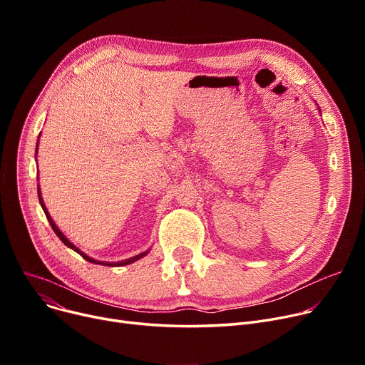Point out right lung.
I'll list each match as a JSON object with an SVG mask.
<instances>
[{"label": "right lung", "mask_w": 365, "mask_h": 365, "mask_svg": "<svg viewBox=\"0 0 365 365\" xmlns=\"http://www.w3.org/2000/svg\"><path fill=\"white\" fill-rule=\"evenodd\" d=\"M40 139V138H38ZM36 150H38V143H36ZM38 198H40V204H41V207H43V210H44V213H46V216H47V220L50 222V225H51V227H53V231H54V234L61 238V241L66 245V247H69V248H72L73 252H76L78 253L80 256H83L87 262H90V263H96V264H103V266H124V264H130V263H133V262H136V260H139V259H142L143 256H146L148 255V252H145V253H140V255H138V256H134V257H131V259H127V260H123V262H117V263H112V262H99V260H94V259H91V257H88L86 253H83L80 248H76L63 234H62V231L59 227L56 226V223L53 222V219L50 217V213L47 212V208H46V205H44V201H43V197H41V192H40V186H38Z\"/></svg>", "instance_id": "obj_1"}]
</instances>
